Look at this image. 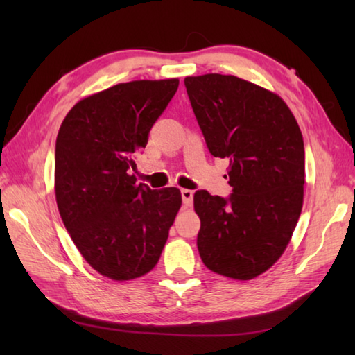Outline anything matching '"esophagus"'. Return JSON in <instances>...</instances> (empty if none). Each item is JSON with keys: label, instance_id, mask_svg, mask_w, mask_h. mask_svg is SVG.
I'll return each mask as SVG.
<instances>
[{"label": "esophagus", "instance_id": "1", "mask_svg": "<svg viewBox=\"0 0 355 355\" xmlns=\"http://www.w3.org/2000/svg\"><path fill=\"white\" fill-rule=\"evenodd\" d=\"M182 198H183L184 207H191L193 202V192L189 189H182Z\"/></svg>", "mask_w": 355, "mask_h": 355}]
</instances>
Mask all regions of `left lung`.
<instances>
[{
  "mask_svg": "<svg viewBox=\"0 0 355 355\" xmlns=\"http://www.w3.org/2000/svg\"><path fill=\"white\" fill-rule=\"evenodd\" d=\"M184 85L210 154L230 160L225 200L193 195L205 266L238 281L273 267L290 244L304 205L305 149L282 97L232 74L187 76Z\"/></svg>",
  "mask_w": 355,
  "mask_h": 355,
  "instance_id": "8db88e82",
  "label": "left lung"
}]
</instances>
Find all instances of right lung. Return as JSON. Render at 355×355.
Here are the masks:
<instances>
[{
    "label": "right lung",
    "instance_id": "add662e5",
    "mask_svg": "<svg viewBox=\"0 0 355 355\" xmlns=\"http://www.w3.org/2000/svg\"><path fill=\"white\" fill-rule=\"evenodd\" d=\"M178 82L117 84L80 99L59 128V214L82 258L112 281H132L155 267L182 207L177 187L153 191L130 173Z\"/></svg>",
    "mask_w": 355,
    "mask_h": 355
}]
</instances>
